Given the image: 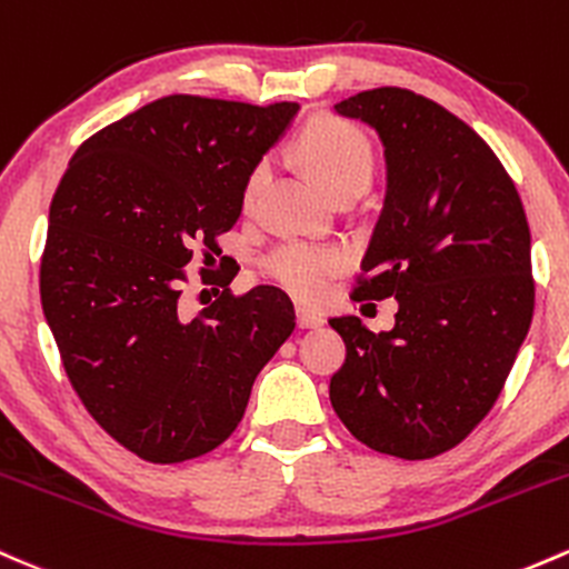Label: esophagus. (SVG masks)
Listing matches in <instances>:
<instances>
[{
    "label": "esophagus",
    "instance_id": "34e87169",
    "mask_svg": "<svg viewBox=\"0 0 569 569\" xmlns=\"http://www.w3.org/2000/svg\"><path fill=\"white\" fill-rule=\"evenodd\" d=\"M297 327L299 329H318V327H323V318L313 313V310L297 308Z\"/></svg>",
    "mask_w": 569,
    "mask_h": 569
}]
</instances>
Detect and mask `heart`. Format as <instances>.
<instances>
[{"instance_id": "obj_1", "label": "heart", "mask_w": 569, "mask_h": 569, "mask_svg": "<svg viewBox=\"0 0 569 569\" xmlns=\"http://www.w3.org/2000/svg\"><path fill=\"white\" fill-rule=\"evenodd\" d=\"M297 156L308 172L329 193L346 186H367L372 172V148L359 129L337 118H316L297 137ZM270 161L259 159L246 174L242 202L253 204L270 180ZM348 264V253L337 246L289 240L280 242L261 259L259 270L267 280L305 302H318L327 295L335 274Z\"/></svg>"}]
</instances>
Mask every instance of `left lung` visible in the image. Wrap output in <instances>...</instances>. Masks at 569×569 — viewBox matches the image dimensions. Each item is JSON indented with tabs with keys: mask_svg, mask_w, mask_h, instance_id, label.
Instances as JSON below:
<instances>
[{
	"mask_svg": "<svg viewBox=\"0 0 569 569\" xmlns=\"http://www.w3.org/2000/svg\"><path fill=\"white\" fill-rule=\"evenodd\" d=\"M376 129L386 199L353 299L395 297L391 332L329 318L346 361L329 399L356 440L399 459L459 446L495 408L535 310L532 240L513 180L461 118L408 89L335 104Z\"/></svg>",
	"mask_w": 569,
	"mask_h": 569,
	"instance_id": "1",
	"label": "left lung"
}]
</instances>
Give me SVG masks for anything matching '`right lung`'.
<instances>
[{"label":"right lung","instance_id":"obj_1","mask_svg":"<svg viewBox=\"0 0 569 569\" xmlns=\"http://www.w3.org/2000/svg\"><path fill=\"white\" fill-rule=\"evenodd\" d=\"M297 110L172 93L91 134L61 174L42 310L74 395L140 459L174 465L221 446L295 332V305L274 286L223 289L197 316L180 297L193 248L204 264L221 256L246 174Z\"/></svg>","mask_w":569,"mask_h":569}]
</instances>
